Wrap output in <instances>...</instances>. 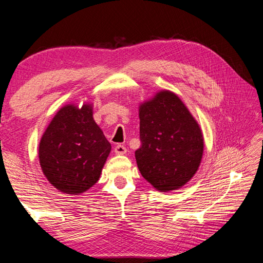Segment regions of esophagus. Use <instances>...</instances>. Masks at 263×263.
I'll return each mask as SVG.
<instances>
[{
    "label": "esophagus",
    "mask_w": 263,
    "mask_h": 263,
    "mask_svg": "<svg viewBox=\"0 0 263 263\" xmlns=\"http://www.w3.org/2000/svg\"><path fill=\"white\" fill-rule=\"evenodd\" d=\"M114 153L115 155H125L127 153V149L123 145H117L114 149Z\"/></svg>",
    "instance_id": "obj_1"
}]
</instances>
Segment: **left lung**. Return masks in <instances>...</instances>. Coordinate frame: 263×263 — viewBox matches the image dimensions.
Returning a JSON list of instances; mask_svg holds the SVG:
<instances>
[{"label": "left lung", "mask_w": 263, "mask_h": 263, "mask_svg": "<svg viewBox=\"0 0 263 263\" xmlns=\"http://www.w3.org/2000/svg\"><path fill=\"white\" fill-rule=\"evenodd\" d=\"M141 146L135 151L138 169L160 192L178 190L201 164L204 137L200 125L176 93L157 92L139 104Z\"/></svg>", "instance_id": "1"}]
</instances>
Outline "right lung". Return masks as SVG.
I'll return each instance as SVG.
<instances>
[{
    "instance_id": "add662e5",
    "label": "right lung",
    "mask_w": 263,
    "mask_h": 263,
    "mask_svg": "<svg viewBox=\"0 0 263 263\" xmlns=\"http://www.w3.org/2000/svg\"><path fill=\"white\" fill-rule=\"evenodd\" d=\"M104 134L93 118V104L63 105L39 141L38 158L50 184L66 194L79 195L100 179L110 153Z\"/></svg>"
}]
</instances>
